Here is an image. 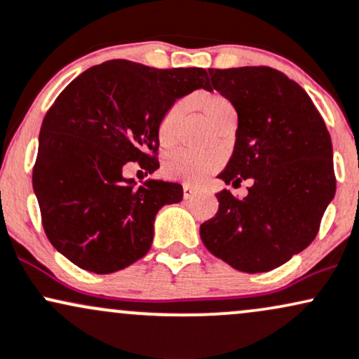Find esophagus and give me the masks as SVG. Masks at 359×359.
Instances as JSON below:
<instances>
[{
	"mask_svg": "<svg viewBox=\"0 0 359 359\" xmlns=\"http://www.w3.org/2000/svg\"><path fill=\"white\" fill-rule=\"evenodd\" d=\"M195 193H196V188L189 187V184H184V187H183V196L187 198V200H188V198H191L193 195H195Z\"/></svg>",
	"mask_w": 359,
	"mask_h": 359,
	"instance_id": "obj_1",
	"label": "esophagus"
}]
</instances>
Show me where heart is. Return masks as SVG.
<instances>
[{"mask_svg": "<svg viewBox=\"0 0 359 359\" xmlns=\"http://www.w3.org/2000/svg\"><path fill=\"white\" fill-rule=\"evenodd\" d=\"M195 107L203 114V117L215 129H220L226 122L235 121V107L225 95L218 92H200L189 100ZM183 114V104H172L158 126V141L163 147H170L175 142L176 126ZM222 156L218 153L208 154H191L184 151H176L166 156L163 163V172L166 178L175 181H184L188 184H198L208 178L222 166Z\"/></svg>", "mask_w": 359, "mask_h": 359, "instance_id": "obj_1", "label": "heart"}]
</instances>
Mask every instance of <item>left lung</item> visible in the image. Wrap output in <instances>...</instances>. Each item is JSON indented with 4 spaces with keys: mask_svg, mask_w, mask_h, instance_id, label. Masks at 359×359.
<instances>
[{
    "mask_svg": "<svg viewBox=\"0 0 359 359\" xmlns=\"http://www.w3.org/2000/svg\"><path fill=\"white\" fill-rule=\"evenodd\" d=\"M210 87L233 104L235 147L218 178L252 180L245 198L217 193L200 226L205 247L248 273L269 272L316 238L334 198L332 144L321 114L297 82L271 67L208 69Z\"/></svg>",
    "mask_w": 359,
    "mask_h": 359,
    "instance_id": "obj_1",
    "label": "left lung"
}]
</instances>
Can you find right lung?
Wrapping results in <instances>:
<instances>
[{
    "label": "right lung",
    "mask_w": 359,
    "mask_h": 359,
    "mask_svg": "<svg viewBox=\"0 0 359 359\" xmlns=\"http://www.w3.org/2000/svg\"><path fill=\"white\" fill-rule=\"evenodd\" d=\"M208 72L153 69L109 60L74 79L46 112L38 137L33 191L50 243L83 271L112 273L147 254L156 213L180 203L183 187L126 178L129 163L159 168L158 126L164 112Z\"/></svg>",
    "instance_id": "add662e5"
}]
</instances>
